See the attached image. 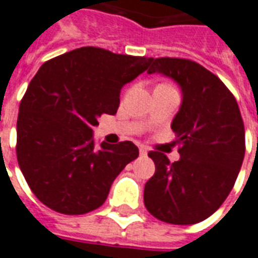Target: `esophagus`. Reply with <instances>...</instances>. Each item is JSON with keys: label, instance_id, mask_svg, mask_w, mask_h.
I'll return each mask as SVG.
<instances>
[{"label": "esophagus", "instance_id": "obj_1", "mask_svg": "<svg viewBox=\"0 0 258 258\" xmlns=\"http://www.w3.org/2000/svg\"><path fill=\"white\" fill-rule=\"evenodd\" d=\"M139 153H141V156H146L148 154V149L145 148V146H141L139 148Z\"/></svg>", "mask_w": 258, "mask_h": 258}]
</instances>
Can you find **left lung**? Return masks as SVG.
Masks as SVG:
<instances>
[{
  "instance_id": "left-lung-1",
  "label": "left lung",
  "mask_w": 258,
  "mask_h": 258,
  "mask_svg": "<svg viewBox=\"0 0 258 258\" xmlns=\"http://www.w3.org/2000/svg\"><path fill=\"white\" fill-rule=\"evenodd\" d=\"M149 74L180 86L182 104L171 124L180 158L149 152L156 172L144 191L145 207L171 224H196L213 215L235 184L245 157V127L235 97L211 71L186 58L153 60Z\"/></svg>"
}]
</instances>
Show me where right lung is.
Wrapping results in <instances>:
<instances>
[{"instance_id": "1", "label": "right lung", "mask_w": 258, "mask_h": 258, "mask_svg": "<svg viewBox=\"0 0 258 258\" xmlns=\"http://www.w3.org/2000/svg\"><path fill=\"white\" fill-rule=\"evenodd\" d=\"M152 62L85 46L42 64L20 102L16 144L19 167L42 204L64 215L104 204L139 150L130 141L97 149L93 127L117 112L121 87Z\"/></svg>"}]
</instances>
